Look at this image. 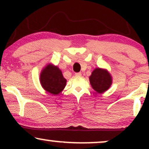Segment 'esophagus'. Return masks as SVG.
I'll return each instance as SVG.
<instances>
[{"mask_svg": "<svg viewBox=\"0 0 149 149\" xmlns=\"http://www.w3.org/2000/svg\"><path fill=\"white\" fill-rule=\"evenodd\" d=\"M76 76H82V73L79 72V73H76Z\"/></svg>", "mask_w": 149, "mask_h": 149, "instance_id": "obj_1", "label": "esophagus"}]
</instances>
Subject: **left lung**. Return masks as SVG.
I'll return each mask as SVG.
<instances>
[{"mask_svg":"<svg viewBox=\"0 0 149 149\" xmlns=\"http://www.w3.org/2000/svg\"><path fill=\"white\" fill-rule=\"evenodd\" d=\"M92 88L97 93H103L110 88L112 84V77L107 70L96 68L90 76Z\"/></svg>","mask_w":149,"mask_h":149,"instance_id":"obj_1","label":"left lung"}]
</instances>
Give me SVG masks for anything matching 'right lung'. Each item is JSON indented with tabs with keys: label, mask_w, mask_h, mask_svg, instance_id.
Instances as JSON below:
<instances>
[{
	"label": "right lung",
	"mask_w": 149,
	"mask_h": 149,
	"mask_svg": "<svg viewBox=\"0 0 149 149\" xmlns=\"http://www.w3.org/2000/svg\"><path fill=\"white\" fill-rule=\"evenodd\" d=\"M40 82L46 92L57 95L64 90L66 80L63 76L61 70L57 66L47 64L42 70L40 75Z\"/></svg>",
	"instance_id": "obj_1"
}]
</instances>
